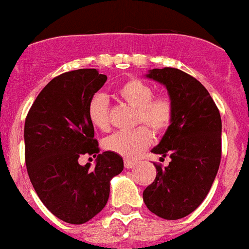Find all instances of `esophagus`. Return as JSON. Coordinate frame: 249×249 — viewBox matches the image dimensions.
Wrapping results in <instances>:
<instances>
[{
  "mask_svg": "<svg viewBox=\"0 0 249 249\" xmlns=\"http://www.w3.org/2000/svg\"><path fill=\"white\" fill-rule=\"evenodd\" d=\"M136 164H137V160H128V158L124 160V167H126V168H132V167H135Z\"/></svg>",
  "mask_w": 249,
  "mask_h": 249,
  "instance_id": "esophagus-1",
  "label": "esophagus"
}]
</instances>
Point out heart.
Wrapping results in <instances>:
<instances>
[{
  "label": "heart",
  "mask_w": 249,
  "mask_h": 249,
  "mask_svg": "<svg viewBox=\"0 0 249 249\" xmlns=\"http://www.w3.org/2000/svg\"><path fill=\"white\" fill-rule=\"evenodd\" d=\"M121 100L137 109L136 123H146L156 132H163L171 126L175 108L171 98L166 94L153 96L148 83L140 78H129L118 87ZM89 117L96 128L107 131L111 126L109 103L103 93L92 96L89 103ZM153 135L146 126L131 132H116L103 141L106 151L126 158H136L152 143Z\"/></svg>",
  "instance_id": "1"
}]
</instances>
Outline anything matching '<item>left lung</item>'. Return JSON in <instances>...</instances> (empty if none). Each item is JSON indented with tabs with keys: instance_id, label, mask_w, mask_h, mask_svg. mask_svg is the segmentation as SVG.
Here are the masks:
<instances>
[{
	"instance_id": "left-lung-1",
	"label": "left lung",
	"mask_w": 249,
	"mask_h": 249,
	"mask_svg": "<svg viewBox=\"0 0 249 249\" xmlns=\"http://www.w3.org/2000/svg\"><path fill=\"white\" fill-rule=\"evenodd\" d=\"M146 77L162 83L175 114L153 153L171 158L157 169L153 183L143 191L152 213L164 219L183 218L203 202L218 172L222 152V121L204 86L178 68L149 70Z\"/></svg>"
}]
</instances>
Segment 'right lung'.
Listing matches in <instances>:
<instances>
[{
  "instance_id": "right-lung-1",
  "label": "right lung",
  "mask_w": 249,
  "mask_h": 249,
  "mask_svg": "<svg viewBox=\"0 0 249 249\" xmlns=\"http://www.w3.org/2000/svg\"><path fill=\"white\" fill-rule=\"evenodd\" d=\"M107 81L96 68L54 77L39 92L25 122V158L37 196L52 214L82 224L105 208L109 182L123 169L121 156L100 153L89 103ZM82 154L96 157V166H81Z\"/></svg>"
}]
</instances>
